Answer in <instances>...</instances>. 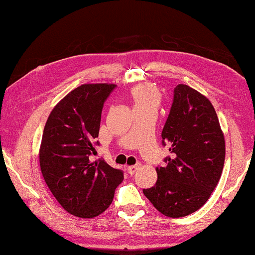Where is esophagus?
Instances as JSON below:
<instances>
[{
  "instance_id": "1",
  "label": "esophagus",
  "mask_w": 255,
  "mask_h": 255,
  "mask_svg": "<svg viewBox=\"0 0 255 255\" xmlns=\"http://www.w3.org/2000/svg\"><path fill=\"white\" fill-rule=\"evenodd\" d=\"M138 170V165H131V166H128V172L129 175H133L134 173Z\"/></svg>"
}]
</instances>
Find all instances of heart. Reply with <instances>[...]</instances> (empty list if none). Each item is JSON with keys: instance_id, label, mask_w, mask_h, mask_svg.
Segmentation results:
<instances>
[{"instance_id": "obj_1", "label": "heart", "mask_w": 255, "mask_h": 255, "mask_svg": "<svg viewBox=\"0 0 255 255\" xmlns=\"http://www.w3.org/2000/svg\"><path fill=\"white\" fill-rule=\"evenodd\" d=\"M129 98L133 104L134 111H146V110H154L158 108L161 102V93L154 85L152 84H141L134 86L129 92Z\"/></svg>"}]
</instances>
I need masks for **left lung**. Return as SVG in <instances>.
<instances>
[{"label":"left lung","instance_id":"obj_1","mask_svg":"<svg viewBox=\"0 0 255 255\" xmlns=\"http://www.w3.org/2000/svg\"><path fill=\"white\" fill-rule=\"evenodd\" d=\"M162 138L172 155L156 167L155 185L143 193L165 217L183 218L205 204L222 174L224 134L210 100L176 85Z\"/></svg>","mask_w":255,"mask_h":255}]
</instances>
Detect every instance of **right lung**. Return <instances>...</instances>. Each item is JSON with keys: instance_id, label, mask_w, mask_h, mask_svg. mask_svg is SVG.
Segmentation results:
<instances>
[{"instance_id": "obj_1", "label": "right lung", "mask_w": 255, "mask_h": 255, "mask_svg": "<svg viewBox=\"0 0 255 255\" xmlns=\"http://www.w3.org/2000/svg\"><path fill=\"white\" fill-rule=\"evenodd\" d=\"M115 84H82L71 91L49 115L38 152L42 175L62 208L91 219L111 205L123 172L107 162H92L99 144L101 114Z\"/></svg>"}]
</instances>
